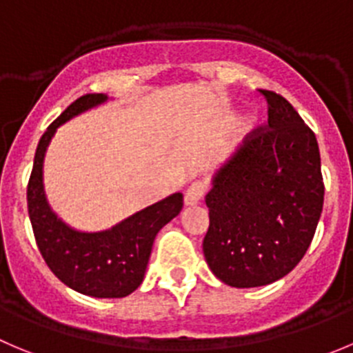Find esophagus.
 <instances>
[{"mask_svg": "<svg viewBox=\"0 0 353 353\" xmlns=\"http://www.w3.org/2000/svg\"><path fill=\"white\" fill-rule=\"evenodd\" d=\"M204 194H206V185H204V182L190 183V187L185 192V204H189V206L197 204L201 199H203Z\"/></svg>", "mask_w": 353, "mask_h": 353, "instance_id": "esophagus-1", "label": "esophagus"}]
</instances>
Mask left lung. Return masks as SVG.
Segmentation results:
<instances>
[{
    "mask_svg": "<svg viewBox=\"0 0 353 353\" xmlns=\"http://www.w3.org/2000/svg\"><path fill=\"white\" fill-rule=\"evenodd\" d=\"M258 92L268 124L246 137L206 196L204 258L232 288L267 286L290 274L314 239L324 204L314 132L284 97Z\"/></svg>",
    "mask_w": 353,
    "mask_h": 353,
    "instance_id": "8db88e82",
    "label": "left lung"
}]
</instances>
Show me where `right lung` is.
Returning a JSON list of instances; mask_svg holds the SVG:
<instances>
[{
	"instance_id": "1",
	"label": "right lung",
	"mask_w": 353,
	"mask_h": 353,
	"mask_svg": "<svg viewBox=\"0 0 353 353\" xmlns=\"http://www.w3.org/2000/svg\"><path fill=\"white\" fill-rule=\"evenodd\" d=\"M105 100L103 93L79 97L43 133L28 183V210L39 253L65 286L86 296L124 298L142 284L154 239L182 211V194H171L109 230L79 232L53 213L43 189V161L57 128Z\"/></svg>"
}]
</instances>
